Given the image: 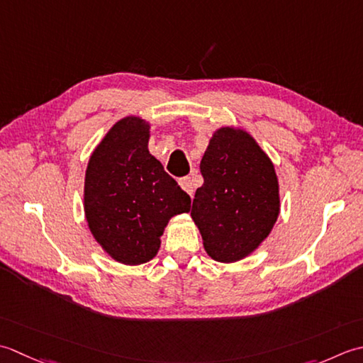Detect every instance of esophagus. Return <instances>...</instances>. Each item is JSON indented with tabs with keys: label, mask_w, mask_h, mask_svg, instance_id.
Segmentation results:
<instances>
[{
	"label": "esophagus",
	"mask_w": 363,
	"mask_h": 363,
	"mask_svg": "<svg viewBox=\"0 0 363 363\" xmlns=\"http://www.w3.org/2000/svg\"><path fill=\"white\" fill-rule=\"evenodd\" d=\"M179 183H180L182 189H183V191H186L189 196L194 194V186H192V182H191L189 177H183V179H180V180H179Z\"/></svg>",
	"instance_id": "obj_1"
}]
</instances>
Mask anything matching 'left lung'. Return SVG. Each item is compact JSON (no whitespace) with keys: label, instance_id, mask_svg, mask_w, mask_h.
Returning a JSON list of instances; mask_svg holds the SVG:
<instances>
[{"label":"left lung","instance_id":"left-lung-1","mask_svg":"<svg viewBox=\"0 0 363 363\" xmlns=\"http://www.w3.org/2000/svg\"><path fill=\"white\" fill-rule=\"evenodd\" d=\"M203 184L191 216L213 260L247 257L274 227L280 201L274 166L246 131L220 128L201 161Z\"/></svg>","mask_w":363,"mask_h":363}]
</instances>
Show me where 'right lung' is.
<instances>
[{
	"instance_id": "obj_1",
	"label": "right lung",
	"mask_w": 363,
	"mask_h": 363,
	"mask_svg": "<svg viewBox=\"0 0 363 363\" xmlns=\"http://www.w3.org/2000/svg\"><path fill=\"white\" fill-rule=\"evenodd\" d=\"M149 123L125 117L89 160L84 211L100 246L123 264L152 260L169 219L191 210V197L152 157Z\"/></svg>"
}]
</instances>
